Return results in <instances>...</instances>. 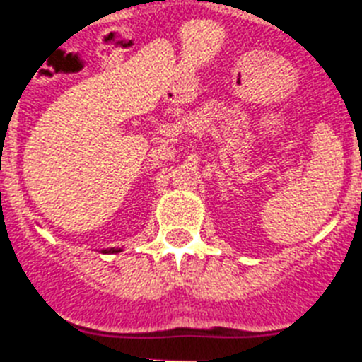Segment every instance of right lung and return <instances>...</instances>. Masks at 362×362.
Returning a JSON list of instances; mask_svg holds the SVG:
<instances>
[{
  "instance_id": "obj_1",
  "label": "right lung",
  "mask_w": 362,
  "mask_h": 362,
  "mask_svg": "<svg viewBox=\"0 0 362 362\" xmlns=\"http://www.w3.org/2000/svg\"><path fill=\"white\" fill-rule=\"evenodd\" d=\"M117 252H121V248H107L103 250V254H117Z\"/></svg>"
}]
</instances>
